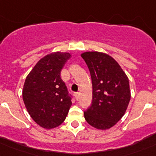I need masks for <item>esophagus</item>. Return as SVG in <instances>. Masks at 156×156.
<instances>
[{
	"mask_svg": "<svg viewBox=\"0 0 156 156\" xmlns=\"http://www.w3.org/2000/svg\"><path fill=\"white\" fill-rule=\"evenodd\" d=\"M74 96H75V98H76V100H78L79 97H80V93H79V92H76V93H75V94H74Z\"/></svg>",
	"mask_w": 156,
	"mask_h": 156,
	"instance_id": "esophagus-1",
	"label": "esophagus"
}]
</instances>
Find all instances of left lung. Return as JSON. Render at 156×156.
<instances>
[{
    "label": "left lung",
    "mask_w": 156,
    "mask_h": 156,
    "mask_svg": "<svg viewBox=\"0 0 156 156\" xmlns=\"http://www.w3.org/2000/svg\"><path fill=\"white\" fill-rule=\"evenodd\" d=\"M81 56L89 67L92 83V102L84 112L85 119L97 129H109L121 119L129 104L128 78L109 55L86 52Z\"/></svg>",
    "instance_id": "8db88e82"
}]
</instances>
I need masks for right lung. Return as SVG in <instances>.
<instances>
[{"label": "right lung", "instance_id": "1", "mask_svg": "<svg viewBox=\"0 0 156 156\" xmlns=\"http://www.w3.org/2000/svg\"><path fill=\"white\" fill-rule=\"evenodd\" d=\"M71 57L68 52H55L42 58L25 79L22 98L34 121L51 129L60 126L71 106V97L61 78V71Z\"/></svg>", "mask_w": 156, "mask_h": 156}]
</instances>
